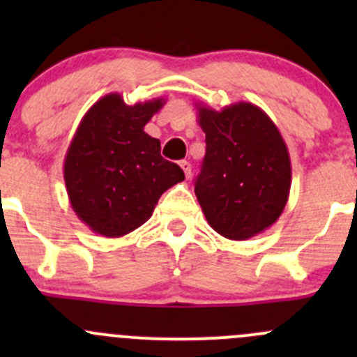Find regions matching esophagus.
Instances as JSON below:
<instances>
[{
    "label": "esophagus",
    "instance_id": "esophagus-1",
    "mask_svg": "<svg viewBox=\"0 0 357 357\" xmlns=\"http://www.w3.org/2000/svg\"><path fill=\"white\" fill-rule=\"evenodd\" d=\"M179 165H181V169L185 171L186 179L192 178V164H190V162H186V160H181V162H179Z\"/></svg>",
    "mask_w": 357,
    "mask_h": 357
}]
</instances>
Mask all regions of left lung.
Wrapping results in <instances>:
<instances>
[{"mask_svg":"<svg viewBox=\"0 0 357 357\" xmlns=\"http://www.w3.org/2000/svg\"><path fill=\"white\" fill-rule=\"evenodd\" d=\"M205 157L195 181L202 212L214 231L242 242L275 225L290 195L289 149L275 122L248 102L222 110L197 105Z\"/></svg>","mask_w":357,"mask_h":357,"instance_id":"1","label":"left lung"}]
</instances>
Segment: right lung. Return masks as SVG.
Masks as SVG:
<instances>
[{
    "mask_svg": "<svg viewBox=\"0 0 357 357\" xmlns=\"http://www.w3.org/2000/svg\"><path fill=\"white\" fill-rule=\"evenodd\" d=\"M164 98L128 105L119 93L102 96L84 114L63 160L68 202L91 231L119 238L149 221L165 190L185 179L160 155L145 126Z\"/></svg>",
    "mask_w": 357,
    "mask_h": 357,
    "instance_id": "add662e5",
    "label": "right lung"
}]
</instances>
